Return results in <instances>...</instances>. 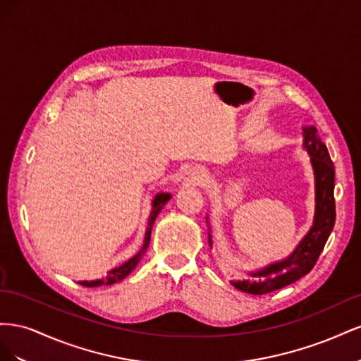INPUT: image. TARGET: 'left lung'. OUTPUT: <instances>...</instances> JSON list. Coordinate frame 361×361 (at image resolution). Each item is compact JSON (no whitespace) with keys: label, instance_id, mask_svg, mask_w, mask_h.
Listing matches in <instances>:
<instances>
[{"label":"left lung","instance_id":"obj_1","mask_svg":"<svg viewBox=\"0 0 361 361\" xmlns=\"http://www.w3.org/2000/svg\"><path fill=\"white\" fill-rule=\"evenodd\" d=\"M302 147L310 157L314 174V215L312 227L288 257L248 272V276L256 280H232L231 283L238 290L264 295L285 288L309 274L333 231L336 221L334 164L314 126H302ZM206 223L209 231L207 241L212 247L211 224L207 216Z\"/></svg>","mask_w":361,"mask_h":361}]
</instances>
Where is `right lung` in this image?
Masks as SVG:
<instances>
[{"label":"right lung","mask_w":361,"mask_h":361,"mask_svg":"<svg viewBox=\"0 0 361 361\" xmlns=\"http://www.w3.org/2000/svg\"><path fill=\"white\" fill-rule=\"evenodd\" d=\"M171 199V194L170 192H158L154 200H152V211L149 215V220H147V227H146V233H145V241H143V247L138 251L135 256H133L130 259H128L125 264H122L120 267L113 268L111 271H108V274L104 279L99 280H90V281H78L80 285L85 286V288H97V286H108V285H114V283L123 280L126 276H129L130 272L134 271V268L138 265V262L143 257V255L146 253V250L149 247L150 243V235H152V227H154V223L157 220L158 214L161 212V209L166 203Z\"/></svg>","instance_id":"1"}]
</instances>
